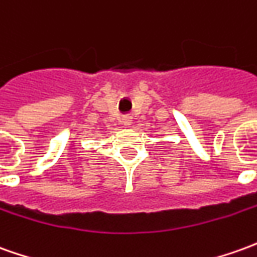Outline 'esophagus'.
<instances>
[{"label":"esophagus","mask_w":257,"mask_h":257,"mask_svg":"<svg viewBox=\"0 0 257 257\" xmlns=\"http://www.w3.org/2000/svg\"><path fill=\"white\" fill-rule=\"evenodd\" d=\"M122 123L125 125V126H131V125H132V116L131 115L122 116Z\"/></svg>","instance_id":"1"}]
</instances>
